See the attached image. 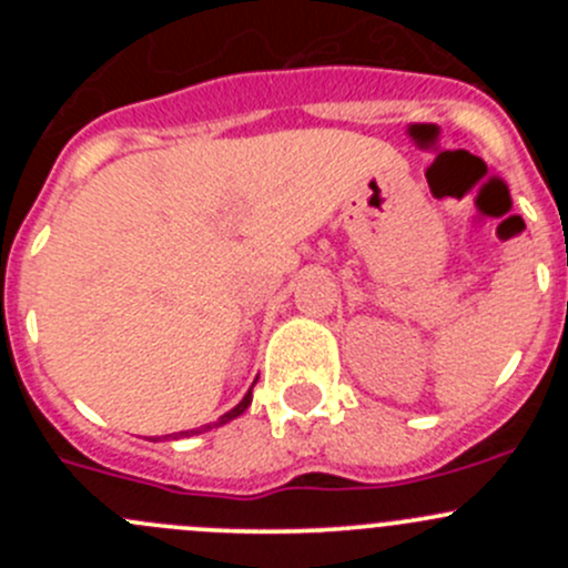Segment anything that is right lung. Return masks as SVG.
<instances>
[{"label": "right lung", "mask_w": 568, "mask_h": 568, "mask_svg": "<svg viewBox=\"0 0 568 568\" xmlns=\"http://www.w3.org/2000/svg\"><path fill=\"white\" fill-rule=\"evenodd\" d=\"M255 382H257V379H255ZM250 404H252V387H250V393L244 395V398L239 400V404L233 406L231 412H225V415L220 417V420H214V423H205V426H200V428H192V432H178V434H170V437H173V439H178V437H192V434H203V432H211V428H220V426H225V423L236 420V417L242 415V412L247 409Z\"/></svg>", "instance_id": "right-lung-1"}]
</instances>
